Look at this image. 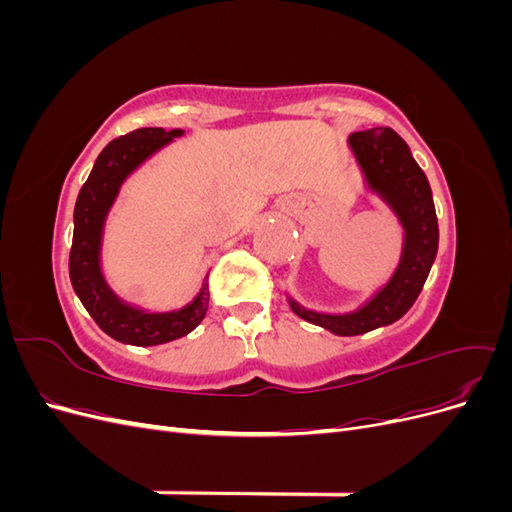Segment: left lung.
I'll return each instance as SVG.
<instances>
[{"instance_id":"obj_1","label":"left lung","mask_w":512,"mask_h":512,"mask_svg":"<svg viewBox=\"0 0 512 512\" xmlns=\"http://www.w3.org/2000/svg\"><path fill=\"white\" fill-rule=\"evenodd\" d=\"M348 145L367 188L393 209L404 226V247L391 280L354 312L320 314L288 299L299 318L344 337L386 327L404 316L421 294L438 254V218L429 181L404 138L391 128H371L350 134Z\"/></svg>"}]
</instances>
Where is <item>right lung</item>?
I'll use <instances>...</instances> for the list:
<instances>
[{"label": "right lung", "instance_id": "1", "mask_svg": "<svg viewBox=\"0 0 512 512\" xmlns=\"http://www.w3.org/2000/svg\"><path fill=\"white\" fill-rule=\"evenodd\" d=\"M183 130L141 128L108 143L76 198L74 235L70 250V282L98 327L121 344L158 346L194 331L209 309V282L196 299L175 312L151 314L123 303L106 284L100 269L102 230L121 183L153 153L173 143Z\"/></svg>", "mask_w": 512, "mask_h": 512}]
</instances>
